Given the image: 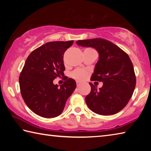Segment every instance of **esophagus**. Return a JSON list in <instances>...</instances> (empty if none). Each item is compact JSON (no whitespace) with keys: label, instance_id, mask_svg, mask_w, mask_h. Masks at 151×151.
<instances>
[{"label":"esophagus","instance_id":"1","mask_svg":"<svg viewBox=\"0 0 151 151\" xmlns=\"http://www.w3.org/2000/svg\"><path fill=\"white\" fill-rule=\"evenodd\" d=\"M80 85H81V83H79L78 81H76V86H79Z\"/></svg>","mask_w":151,"mask_h":151}]
</instances>
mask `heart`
<instances>
[{"label": "heart", "mask_w": 151, "mask_h": 151, "mask_svg": "<svg viewBox=\"0 0 151 151\" xmlns=\"http://www.w3.org/2000/svg\"><path fill=\"white\" fill-rule=\"evenodd\" d=\"M86 50H90L94 51L93 49H91V48H88V49H86ZM71 75H72V76L74 78L76 79L77 81H85V79H86V78L88 77V74L85 70L76 69L73 71L72 74H71Z\"/></svg>", "instance_id": "heart-1"}]
</instances>
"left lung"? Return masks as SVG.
<instances>
[{
    "label": "left lung",
    "instance_id": "left-lung-1",
    "mask_svg": "<svg viewBox=\"0 0 151 151\" xmlns=\"http://www.w3.org/2000/svg\"><path fill=\"white\" fill-rule=\"evenodd\" d=\"M78 46L95 48L99 58L91 81L103 83L99 90L89 83L91 93L86 103L92 111L101 115L116 114L124 109L133 94L136 76L131 59L116 45L103 39L79 40Z\"/></svg>",
    "mask_w": 151,
    "mask_h": 151
}]
</instances>
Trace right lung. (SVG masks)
I'll return each mask as SVG.
<instances>
[{
    "mask_svg": "<svg viewBox=\"0 0 151 151\" xmlns=\"http://www.w3.org/2000/svg\"><path fill=\"white\" fill-rule=\"evenodd\" d=\"M73 40L49 42L33 50L27 58L19 76L22 99L37 115L54 118L62 113L67 101L76 87L73 78L64 76L63 85L53 84L64 76L63 55Z\"/></svg>",
    "mask_w": 151,
    "mask_h": 151,
    "instance_id": "right-lung-1",
    "label": "right lung"
}]
</instances>
